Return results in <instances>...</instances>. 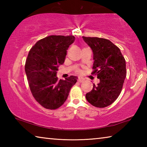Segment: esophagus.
I'll list each match as a JSON object with an SVG mask.
<instances>
[{
	"label": "esophagus",
	"instance_id": "34e87169",
	"mask_svg": "<svg viewBox=\"0 0 147 147\" xmlns=\"http://www.w3.org/2000/svg\"><path fill=\"white\" fill-rule=\"evenodd\" d=\"M78 81L79 82L82 83V82H83L84 81V79L82 78V77L79 76V77H78Z\"/></svg>",
	"mask_w": 147,
	"mask_h": 147
}]
</instances>
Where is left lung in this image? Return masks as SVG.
I'll list each match as a JSON object with an SVG mask.
<instances>
[{"instance_id": "1", "label": "left lung", "mask_w": 147, "mask_h": 147, "mask_svg": "<svg viewBox=\"0 0 147 147\" xmlns=\"http://www.w3.org/2000/svg\"><path fill=\"white\" fill-rule=\"evenodd\" d=\"M93 54V71L100 82L86 94L88 102L96 108L112 104L120 94L126 76V61L117 47L108 39L82 37Z\"/></svg>"}]
</instances>
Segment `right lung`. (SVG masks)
I'll return each mask as SVG.
<instances>
[{
  "instance_id": "add662e5",
  "label": "right lung",
  "mask_w": 147,
  "mask_h": 147,
  "mask_svg": "<svg viewBox=\"0 0 147 147\" xmlns=\"http://www.w3.org/2000/svg\"><path fill=\"white\" fill-rule=\"evenodd\" d=\"M74 39L73 36H50L38 41L29 52L25 72L30 89L45 108L55 109L63 105L76 82L75 76L65 80H59L56 76L58 67L64 63L67 51Z\"/></svg>"
}]
</instances>
